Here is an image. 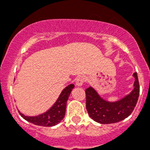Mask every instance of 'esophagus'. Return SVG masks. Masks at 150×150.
<instances>
[{"mask_svg":"<svg viewBox=\"0 0 150 150\" xmlns=\"http://www.w3.org/2000/svg\"><path fill=\"white\" fill-rule=\"evenodd\" d=\"M86 81V77L84 76H79L76 78V84L77 86H82L84 82Z\"/></svg>","mask_w":150,"mask_h":150,"instance_id":"esophagus-1","label":"esophagus"}]
</instances>
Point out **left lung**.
<instances>
[{"label": "left lung", "mask_w": 150, "mask_h": 150, "mask_svg": "<svg viewBox=\"0 0 150 150\" xmlns=\"http://www.w3.org/2000/svg\"><path fill=\"white\" fill-rule=\"evenodd\" d=\"M133 76L135 78L134 89L129 95L116 102L102 99L92 87L86 89V110L94 121L100 124H111L122 121L131 115L137 104L140 94L137 72Z\"/></svg>", "instance_id": "left-lung-1"}]
</instances>
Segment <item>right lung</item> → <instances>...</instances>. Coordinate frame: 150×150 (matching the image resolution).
Instances as JSON below:
<instances>
[{"label": "right lung", "mask_w": 150, "mask_h": 150, "mask_svg": "<svg viewBox=\"0 0 150 150\" xmlns=\"http://www.w3.org/2000/svg\"><path fill=\"white\" fill-rule=\"evenodd\" d=\"M74 87V85L73 84L67 86L62 91L55 104L48 111H46L43 114L37 116H26L21 113L19 111L18 112L23 119L34 125L44 127L54 126L60 122L64 117L67 101Z\"/></svg>", "instance_id": "1"}]
</instances>
